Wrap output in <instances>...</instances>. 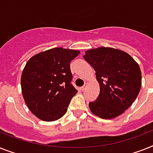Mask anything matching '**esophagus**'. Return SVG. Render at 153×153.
<instances>
[{
  "label": "esophagus",
  "instance_id": "1",
  "mask_svg": "<svg viewBox=\"0 0 153 153\" xmlns=\"http://www.w3.org/2000/svg\"><path fill=\"white\" fill-rule=\"evenodd\" d=\"M87 86H88V84H87V83H85V84H84V85L83 87H81V90H82V91H84V90H85V89L87 88Z\"/></svg>",
  "mask_w": 153,
  "mask_h": 153
}]
</instances>
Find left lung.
Masks as SVG:
<instances>
[{
	"mask_svg": "<svg viewBox=\"0 0 153 153\" xmlns=\"http://www.w3.org/2000/svg\"><path fill=\"white\" fill-rule=\"evenodd\" d=\"M84 58L95 69L100 84V95L88 104L91 113L103 119L124 113L141 88V72L136 61L121 50L103 46L85 51Z\"/></svg>",
	"mask_w": 153,
	"mask_h": 153,
	"instance_id": "1",
	"label": "left lung"
}]
</instances>
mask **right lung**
Masks as SVG:
<instances>
[{
    "label": "right lung",
    "instance_id": "obj_1",
    "mask_svg": "<svg viewBox=\"0 0 153 153\" xmlns=\"http://www.w3.org/2000/svg\"><path fill=\"white\" fill-rule=\"evenodd\" d=\"M79 54V51L57 47L27 61L21 75L22 94L38 118L52 122L67 112L71 99L77 92L71 84L70 62Z\"/></svg>",
    "mask_w": 153,
    "mask_h": 153
}]
</instances>
